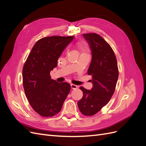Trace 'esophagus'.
<instances>
[{
    "label": "esophagus",
    "instance_id": "1",
    "mask_svg": "<svg viewBox=\"0 0 146 146\" xmlns=\"http://www.w3.org/2000/svg\"><path fill=\"white\" fill-rule=\"evenodd\" d=\"M70 87H71V89H72V90L77 89V88H78V86L77 85H74V84H71V85H70Z\"/></svg>",
    "mask_w": 146,
    "mask_h": 146
}]
</instances>
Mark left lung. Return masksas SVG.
Returning a JSON list of instances; mask_svg holds the SVG:
<instances>
[{
  "label": "left lung",
  "mask_w": 146,
  "mask_h": 146,
  "mask_svg": "<svg viewBox=\"0 0 146 146\" xmlns=\"http://www.w3.org/2000/svg\"><path fill=\"white\" fill-rule=\"evenodd\" d=\"M90 46L92 60L88 75H91L93 87L88 90L80 87L83 96L78 107L85 116H92L99 112L111 99L119 76L115 54L108 44L96 33L83 34Z\"/></svg>",
  "instance_id": "left-lung-1"
}]
</instances>
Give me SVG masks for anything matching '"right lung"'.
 Listing matches in <instances>:
<instances>
[{"label": "right lung", "mask_w": 146, "mask_h": 146, "mask_svg": "<svg viewBox=\"0 0 146 146\" xmlns=\"http://www.w3.org/2000/svg\"><path fill=\"white\" fill-rule=\"evenodd\" d=\"M74 36H54L38 40L31 50L23 69V86L31 107L43 117L58 114L70 90V84L58 83L50 72Z\"/></svg>", "instance_id": "right-lung-1"}]
</instances>
